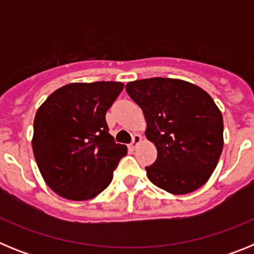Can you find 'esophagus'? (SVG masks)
<instances>
[{
    "instance_id": "obj_1",
    "label": "esophagus",
    "mask_w": 254,
    "mask_h": 254,
    "mask_svg": "<svg viewBox=\"0 0 254 254\" xmlns=\"http://www.w3.org/2000/svg\"><path fill=\"white\" fill-rule=\"evenodd\" d=\"M142 141V137H141V134H133V137H132V143H131V147L132 149H136L138 143Z\"/></svg>"
}]
</instances>
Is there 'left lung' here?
I'll return each instance as SVG.
<instances>
[{
    "label": "left lung",
    "mask_w": 254,
    "mask_h": 254,
    "mask_svg": "<svg viewBox=\"0 0 254 254\" xmlns=\"http://www.w3.org/2000/svg\"><path fill=\"white\" fill-rule=\"evenodd\" d=\"M126 91L142 109L145 134L158 150L147 178L173 194L202 187L224 146L223 116L212 98L197 85L165 77L131 81Z\"/></svg>",
    "instance_id": "8db88e82"
}]
</instances>
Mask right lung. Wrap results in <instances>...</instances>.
<instances>
[{
    "mask_svg": "<svg viewBox=\"0 0 254 254\" xmlns=\"http://www.w3.org/2000/svg\"><path fill=\"white\" fill-rule=\"evenodd\" d=\"M123 87L116 81L73 82L52 93L38 109L33 152L43 179L61 197L94 198L113 179L127 146L114 142L105 113Z\"/></svg>",
    "mask_w": 254,
    "mask_h": 254,
    "instance_id": "1",
    "label": "right lung"
}]
</instances>
